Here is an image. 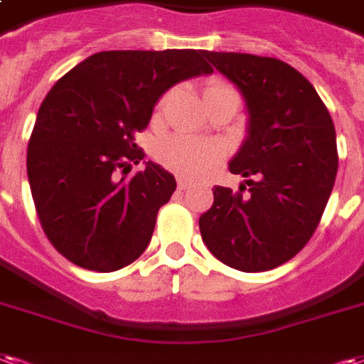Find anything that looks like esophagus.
Returning <instances> with one entry per match:
<instances>
[{
    "instance_id": "obj_1",
    "label": "esophagus",
    "mask_w": 364,
    "mask_h": 364,
    "mask_svg": "<svg viewBox=\"0 0 364 364\" xmlns=\"http://www.w3.org/2000/svg\"><path fill=\"white\" fill-rule=\"evenodd\" d=\"M177 187H179V191L189 189L191 181H187V179H183V177H179V179H177Z\"/></svg>"
}]
</instances>
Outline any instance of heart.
Listing matches in <instances>:
<instances>
[{
  "label": "heart",
  "mask_w": 364,
  "mask_h": 364,
  "mask_svg": "<svg viewBox=\"0 0 364 364\" xmlns=\"http://www.w3.org/2000/svg\"><path fill=\"white\" fill-rule=\"evenodd\" d=\"M225 90H233V88L225 82H212L206 88L204 96L208 98L212 94L225 92ZM168 96L161 98L160 106L166 104ZM156 156H158L161 166H166L177 175L198 177V175L206 173L216 164L218 150L214 144L206 141H198V139H193L187 134H171V136L161 139L158 148H156Z\"/></svg>",
  "instance_id": "1"
}]
</instances>
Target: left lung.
Wrapping results in <instances>:
<instances>
[{
	"instance_id": "obj_1",
	"label": "left lung",
	"mask_w": 364,
	"mask_h": 364,
	"mask_svg": "<svg viewBox=\"0 0 364 364\" xmlns=\"http://www.w3.org/2000/svg\"><path fill=\"white\" fill-rule=\"evenodd\" d=\"M237 85L249 109V136L230 164L247 177L233 193L214 187L200 220L210 252L241 272L291 260L318 228L338 173L336 129L314 86L291 65L250 53L204 52Z\"/></svg>"
}]
</instances>
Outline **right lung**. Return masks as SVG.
<instances>
[{
  "instance_id": "right-lung-1",
  "label": "right lung",
  "mask_w": 364,
  "mask_h": 364,
  "mask_svg": "<svg viewBox=\"0 0 364 364\" xmlns=\"http://www.w3.org/2000/svg\"><path fill=\"white\" fill-rule=\"evenodd\" d=\"M203 73L212 67L200 50H117L86 58L52 86L26 171L42 230L73 264L115 272L144 252L177 183L152 161L125 177L144 158L134 134L169 86Z\"/></svg>"
}]
</instances>
